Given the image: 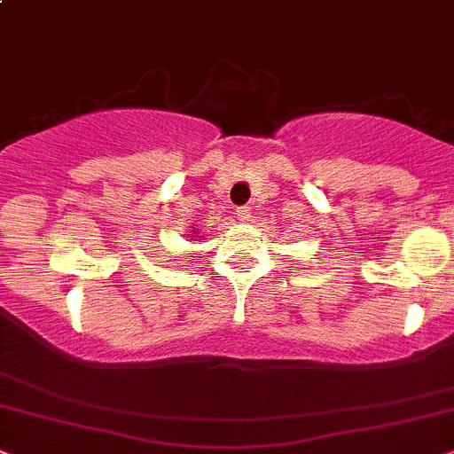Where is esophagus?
Listing matches in <instances>:
<instances>
[{"mask_svg": "<svg viewBox=\"0 0 454 454\" xmlns=\"http://www.w3.org/2000/svg\"><path fill=\"white\" fill-rule=\"evenodd\" d=\"M237 217L240 222H249L251 220V209L247 207V205H243V207L237 209Z\"/></svg>", "mask_w": 454, "mask_h": 454, "instance_id": "34e87169", "label": "esophagus"}]
</instances>
